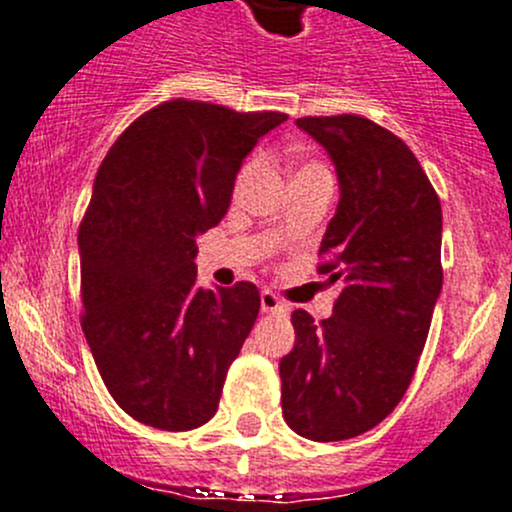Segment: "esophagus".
Instances as JSON below:
<instances>
[{"instance_id":"1","label":"esophagus","mask_w":512,"mask_h":512,"mask_svg":"<svg viewBox=\"0 0 512 512\" xmlns=\"http://www.w3.org/2000/svg\"><path fill=\"white\" fill-rule=\"evenodd\" d=\"M261 313H286V305L273 291H261Z\"/></svg>"}]
</instances>
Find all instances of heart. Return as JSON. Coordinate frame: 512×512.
I'll return each instance as SVG.
<instances>
[{"instance_id":"b5f03b06","label":"heart","mask_w":512,"mask_h":512,"mask_svg":"<svg viewBox=\"0 0 512 512\" xmlns=\"http://www.w3.org/2000/svg\"><path fill=\"white\" fill-rule=\"evenodd\" d=\"M254 167H256V160H249V162H246V165H244V170L239 172V184H244V179L251 175V170H254ZM318 167H320V165H315V162H303V165H300L298 170H295V172H308V170H318Z\"/></svg>"}]
</instances>
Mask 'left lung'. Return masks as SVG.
Returning a JSON list of instances; mask_svg holds the SVG:
<instances>
[{
    "label": "left lung",
    "instance_id": "obj_1",
    "mask_svg": "<svg viewBox=\"0 0 512 512\" xmlns=\"http://www.w3.org/2000/svg\"><path fill=\"white\" fill-rule=\"evenodd\" d=\"M325 147L340 202L320 241V273L342 276L333 315L295 310L278 365L283 419L310 441H345L402 402L439 300L441 202L414 152L360 115L295 120Z\"/></svg>",
    "mask_w": 512,
    "mask_h": 512
}]
</instances>
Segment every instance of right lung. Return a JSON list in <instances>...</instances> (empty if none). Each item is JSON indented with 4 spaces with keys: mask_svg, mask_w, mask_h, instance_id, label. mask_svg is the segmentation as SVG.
Returning a JSON list of instances; mask_svg holds the SVG:
<instances>
[{
    "mask_svg": "<svg viewBox=\"0 0 512 512\" xmlns=\"http://www.w3.org/2000/svg\"><path fill=\"white\" fill-rule=\"evenodd\" d=\"M288 120L167 100L105 155L78 229L83 333L133 419L189 431L217 414L226 370L256 323L254 283L197 286V236L231 204L256 142Z\"/></svg>",
    "mask_w": 512,
    "mask_h": 512,
    "instance_id": "right-lung-1",
    "label": "right lung"
}]
</instances>
